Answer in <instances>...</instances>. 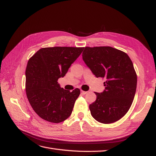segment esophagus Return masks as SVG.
<instances>
[{"label":"esophagus","mask_w":156,"mask_h":156,"mask_svg":"<svg viewBox=\"0 0 156 156\" xmlns=\"http://www.w3.org/2000/svg\"><path fill=\"white\" fill-rule=\"evenodd\" d=\"M87 93V92L86 91H83V90H81V94H83V95H84V94H86Z\"/></svg>","instance_id":"34e87169"}]
</instances>
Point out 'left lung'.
<instances>
[{
    "label": "left lung",
    "mask_w": 156,
    "mask_h": 156,
    "mask_svg": "<svg viewBox=\"0 0 156 156\" xmlns=\"http://www.w3.org/2000/svg\"><path fill=\"white\" fill-rule=\"evenodd\" d=\"M83 60L96 77L104 78L103 92H95L96 100L89 105L93 118L103 124L122 119L133 103L136 74L129 56L111 47H86Z\"/></svg>",
    "instance_id": "obj_1"
}]
</instances>
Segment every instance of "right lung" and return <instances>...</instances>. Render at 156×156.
<instances>
[{"label":"right lung","mask_w":156,"mask_h":156,"mask_svg":"<svg viewBox=\"0 0 156 156\" xmlns=\"http://www.w3.org/2000/svg\"><path fill=\"white\" fill-rule=\"evenodd\" d=\"M84 48L54 47L41 48L28 61L26 94L33 110L42 119L60 123L71 115L80 90L61 88L58 79L81 54Z\"/></svg>","instance_id":"add662e5"}]
</instances>
